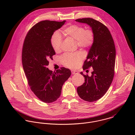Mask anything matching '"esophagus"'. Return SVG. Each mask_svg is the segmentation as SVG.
Instances as JSON below:
<instances>
[{
    "instance_id": "34e87169",
    "label": "esophagus",
    "mask_w": 135,
    "mask_h": 135,
    "mask_svg": "<svg viewBox=\"0 0 135 135\" xmlns=\"http://www.w3.org/2000/svg\"><path fill=\"white\" fill-rule=\"evenodd\" d=\"M71 71L72 74H73V75H74V74H78L79 73L78 71L75 70H71Z\"/></svg>"
}]
</instances>
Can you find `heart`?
Masks as SVG:
<instances>
[{
	"label": "heart",
	"mask_w": 135,
	"mask_h": 135,
	"mask_svg": "<svg viewBox=\"0 0 135 135\" xmlns=\"http://www.w3.org/2000/svg\"><path fill=\"white\" fill-rule=\"evenodd\" d=\"M66 36L76 41L78 46L82 48H87L92 45L94 40V35L91 30H85L80 26L73 25L67 26L64 30ZM63 42L62 37L58 32H54L51 40L52 46L54 51L57 53L60 52ZM82 59L80 53L76 54H65L61 58V62L69 68H75L78 66Z\"/></svg>",
	"instance_id": "obj_1"
}]
</instances>
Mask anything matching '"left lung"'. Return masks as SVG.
Returning <instances> with one entry per match:
<instances>
[{"label": "left lung", "mask_w": 135, "mask_h": 135, "mask_svg": "<svg viewBox=\"0 0 135 135\" xmlns=\"http://www.w3.org/2000/svg\"><path fill=\"white\" fill-rule=\"evenodd\" d=\"M85 23L91 28L94 40L83 69L91 67V76L80 74L85 78V82L77 88L79 97L89 102L100 99L109 89L114 75L116 51L112 36L108 28L101 22L92 18H79L75 20Z\"/></svg>", "instance_id": "obj_1"}]
</instances>
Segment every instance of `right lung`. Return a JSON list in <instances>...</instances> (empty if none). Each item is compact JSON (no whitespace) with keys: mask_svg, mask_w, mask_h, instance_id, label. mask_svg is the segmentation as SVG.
Here are the masks:
<instances>
[{"mask_svg":"<svg viewBox=\"0 0 135 135\" xmlns=\"http://www.w3.org/2000/svg\"><path fill=\"white\" fill-rule=\"evenodd\" d=\"M65 22L49 20L38 22L30 30L23 44L22 61L28 83L37 97L46 103L59 98L63 84L71 75L68 68L62 67L53 72L47 68L48 60L55 54L51 37Z\"/></svg>","mask_w":135,"mask_h":135,"instance_id":"1","label":"right lung"}]
</instances>
